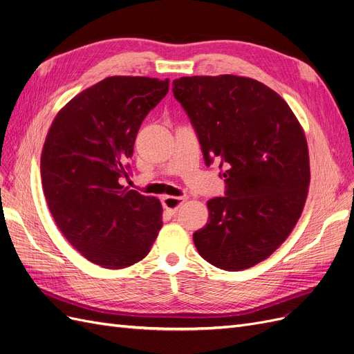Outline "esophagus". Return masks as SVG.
Instances as JSON below:
<instances>
[{"label":"esophagus","mask_w":354,"mask_h":354,"mask_svg":"<svg viewBox=\"0 0 354 354\" xmlns=\"http://www.w3.org/2000/svg\"><path fill=\"white\" fill-rule=\"evenodd\" d=\"M184 201H185L184 197H169V195H166V197L162 198V204L166 208V212L172 213V214H175L179 210L180 204Z\"/></svg>","instance_id":"34e87169"}]
</instances>
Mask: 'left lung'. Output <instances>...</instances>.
<instances>
[{
    "mask_svg": "<svg viewBox=\"0 0 354 354\" xmlns=\"http://www.w3.org/2000/svg\"><path fill=\"white\" fill-rule=\"evenodd\" d=\"M172 86L205 165L217 159L226 184L225 197L207 201L208 221L194 233L195 248L221 270L257 266L302 214L310 180L304 129L283 97L254 78L194 75Z\"/></svg>",
    "mask_w": 354,
    "mask_h": 354,
    "instance_id": "1",
    "label": "left lung"
}]
</instances>
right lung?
Listing matches in <instances>:
<instances>
[{
    "label": "right lung",
    "instance_id": "obj_1",
    "mask_svg": "<svg viewBox=\"0 0 354 354\" xmlns=\"http://www.w3.org/2000/svg\"><path fill=\"white\" fill-rule=\"evenodd\" d=\"M169 80L113 75L73 97L44 144L41 176L49 212L84 258L103 268L133 266L162 227V204L121 185L141 122Z\"/></svg>",
    "mask_w": 354,
    "mask_h": 354
}]
</instances>
